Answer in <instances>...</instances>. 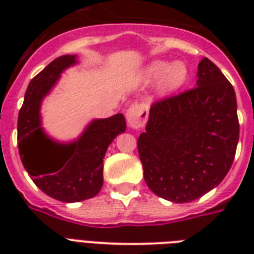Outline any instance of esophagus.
<instances>
[{
    "label": "esophagus",
    "mask_w": 254,
    "mask_h": 254,
    "mask_svg": "<svg viewBox=\"0 0 254 254\" xmlns=\"http://www.w3.org/2000/svg\"><path fill=\"white\" fill-rule=\"evenodd\" d=\"M147 120V111L146 108L138 104L131 105L127 112V125L133 129H139L145 125Z\"/></svg>",
    "instance_id": "esophagus-1"
}]
</instances>
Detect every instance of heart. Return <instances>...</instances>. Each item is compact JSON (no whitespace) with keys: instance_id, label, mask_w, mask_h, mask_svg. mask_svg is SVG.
<instances>
[{"instance_id":"b5f03b06","label":"heart","mask_w":254,"mask_h":254,"mask_svg":"<svg viewBox=\"0 0 254 254\" xmlns=\"http://www.w3.org/2000/svg\"><path fill=\"white\" fill-rule=\"evenodd\" d=\"M189 77V67L185 62L153 61L139 71L137 83L141 87H150L157 83L158 95L167 97L185 87Z\"/></svg>"}]
</instances>
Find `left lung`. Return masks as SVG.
<instances>
[{"label":"left lung","instance_id":"obj_1","mask_svg":"<svg viewBox=\"0 0 254 254\" xmlns=\"http://www.w3.org/2000/svg\"><path fill=\"white\" fill-rule=\"evenodd\" d=\"M138 137L143 178L157 196L189 203L220 185L239 142L236 93L204 58L196 85L155 103Z\"/></svg>","mask_w":254,"mask_h":254}]
</instances>
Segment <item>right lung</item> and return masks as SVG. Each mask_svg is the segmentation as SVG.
Instances as JSON below:
<instances>
[{"instance_id": "add662e5", "label": "right lung", "mask_w": 254, "mask_h": 254, "mask_svg": "<svg viewBox=\"0 0 254 254\" xmlns=\"http://www.w3.org/2000/svg\"><path fill=\"white\" fill-rule=\"evenodd\" d=\"M77 55L57 58L26 89L18 115V149L30 178L49 196L76 203L96 196L103 187V159L108 146L127 130L123 113L95 119L77 138L61 142L42 127L41 107L65 69L77 64Z\"/></svg>"}]
</instances>
